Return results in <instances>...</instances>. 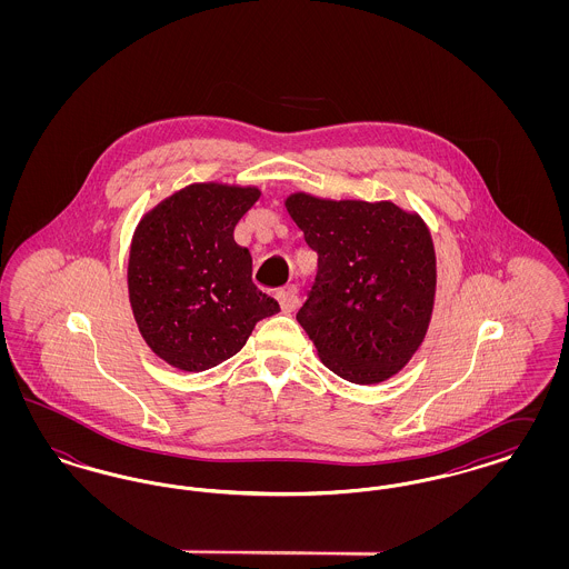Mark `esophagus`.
Here are the masks:
<instances>
[{
    "label": "esophagus",
    "instance_id": "esophagus-1",
    "mask_svg": "<svg viewBox=\"0 0 569 569\" xmlns=\"http://www.w3.org/2000/svg\"><path fill=\"white\" fill-rule=\"evenodd\" d=\"M277 300H279V307L283 313H292L298 307L297 288H286V290H279L277 292Z\"/></svg>",
    "mask_w": 569,
    "mask_h": 569
}]
</instances>
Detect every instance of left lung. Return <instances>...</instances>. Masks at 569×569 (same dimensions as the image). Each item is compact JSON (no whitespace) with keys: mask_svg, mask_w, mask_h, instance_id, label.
<instances>
[{"mask_svg":"<svg viewBox=\"0 0 569 569\" xmlns=\"http://www.w3.org/2000/svg\"><path fill=\"white\" fill-rule=\"evenodd\" d=\"M286 209L318 253L298 325L320 360L352 383L397 376L422 346L437 286L431 230L390 200L290 193Z\"/></svg>","mask_w":569,"mask_h":569,"instance_id":"left-lung-1","label":"left lung"}]
</instances>
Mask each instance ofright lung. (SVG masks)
<instances>
[{
    "label": "right lung",
    "instance_id": "obj_1",
    "mask_svg": "<svg viewBox=\"0 0 569 569\" xmlns=\"http://www.w3.org/2000/svg\"><path fill=\"white\" fill-rule=\"evenodd\" d=\"M258 198L253 186L191 183L136 226L128 260L136 325L179 371L213 369L279 311L251 283V256L234 243V226Z\"/></svg>",
    "mask_w": 569,
    "mask_h": 569
}]
</instances>
